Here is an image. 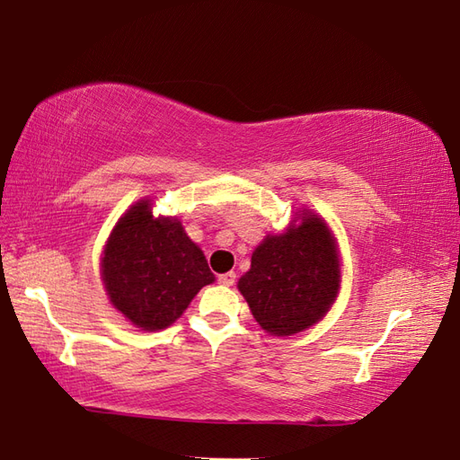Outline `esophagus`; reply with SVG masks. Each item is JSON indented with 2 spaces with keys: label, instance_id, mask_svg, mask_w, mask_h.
Instances as JSON below:
<instances>
[{
  "label": "esophagus",
  "instance_id": "esophagus-1",
  "mask_svg": "<svg viewBox=\"0 0 460 460\" xmlns=\"http://www.w3.org/2000/svg\"><path fill=\"white\" fill-rule=\"evenodd\" d=\"M218 282L222 286H234V284H236V274H234V272H224V274L218 276Z\"/></svg>",
  "mask_w": 460,
  "mask_h": 460
}]
</instances>
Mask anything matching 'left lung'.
Listing matches in <instances>:
<instances>
[{
	"label": "left lung",
	"mask_w": 460,
	"mask_h": 460,
	"mask_svg": "<svg viewBox=\"0 0 460 460\" xmlns=\"http://www.w3.org/2000/svg\"><path fill=\"white\" fill-rule=\"evenodd\" d=\"M338 254L326 224L305 212L298 228L268 236L238 280L256 323L266 332L290 336L312 326L338 292Z\"/></svg>",
	"instance_id": "1"
}]
</instances>
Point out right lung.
I'll return each mask as SVG.
<instances>
[{
	"label": "right lung",
	"instance_id": "right-lung-1",
	"mask_svg": "<svg viewBox=\"0 0 460 460\" xmlns=\"http://www.w3.org/2000/svg\"><path fill=\"white\" fill-rule=\"evenodd\" d=\"M110 302L142 331L170 326L214 282L202 250L176 218H154L150 200L129 208L103 250Z\"/></svg>",
	"mask_w": 460,
	"mask_h": 460
}]
</instances>
